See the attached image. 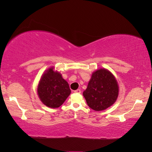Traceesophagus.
<instances>
[{"instance_id":"1","label":"esophagus","mask_w":152,"mask_h":152,"mask_svg":"<svg viewBox=\"0 0 152 152\" xmlns=\"http://www.w3.org/2000/svg\"><path fill=\"white\" fill-rule=\"evenodd\" d=\"M74 92H75V93H80L81 91L80 89H77L76 91H74Z\"/></svg>"}]
</instances>
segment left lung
Returning a JSON list of instances; mask_svg holds the SVG:
<instances>
[{"mask_svg": "<svg viewBox=\"0 0 152 152\" xmlns=\"http://www.w3.org/2000/svg\"><path fill=\"white\" fill-rule=\"evenodd\" d=\"M119 87L114 76L105 69L92 74L83 95L91 109L100 111L107 109L116 101Z\"/></svg>", "mask_w": 152, "mask_h": 152, "instance_id": "left-lung-1", "label": "left lung"}]
</instances>
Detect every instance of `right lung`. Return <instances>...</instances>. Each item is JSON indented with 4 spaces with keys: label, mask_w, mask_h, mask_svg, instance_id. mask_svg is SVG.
<instances>
[{
    "label": "right lung",
    "mask_w": 152,
    "mask_h": 152,
    "mask_svg": "<svg viewBox=\"0 0 152 152\" xmlns=\"http://www.w3.org/2000/svg\"><path fill=\"white\" fill-rule=\"evenodd\" d=\"M38 95L43 104L48 107L58 108L70 94V86L60 73L51 68L43 74L38 85Z\"/></svg>",
    "instance_id": "right-lung-1"
}]
</instances>
